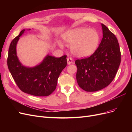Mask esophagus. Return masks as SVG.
I'll return each instance as SVG.
<instances>
[{
	"label": "esophagus",
	"mask_w": 132,
	"mask_h": 132,
	"mask_svg": "<svg viewBox=\"0 0 132 132\" xmlns=\"http://www.w3.org/2000/svg\"><path fill=\"white\" fill-rule=\"evenodd\" d=\"M67 62H68V64H70L73 63V59L71 58V57H69L67 58Z\"/></svg>",
	"instance_id": "obj_1"
}]
</instances>
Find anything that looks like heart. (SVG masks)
Here are the masks:
<instances>
[{
    "instance_id": "1",
    "label": "heart",
    "mask_w": 132,
    "mask_h": 132,
    "mask_svg": "<svg viewBox=\"0 0 132 132\" xmlns=\"http://www.w3.org/2000/svg\"><path fill=\"white\" fill-rule=\"evenodd\" d=\"M67 45H71V51L76 56L87 57L93 54L98 47L100 37L96 31L86 27L69 30L63 35ZM62 47V44H60Z\"/></svg>"
}]
</instances>
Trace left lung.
Instances as JSON below:
<instances>
[{
    "label": "left lung",
    "mask_w": 132,
    "mask_h": 132,
    "mask_svg": "<svg viewBox=\"0 0 132 132\" xmlns=\"http://www.w3.org/2000/svg\"><path fill=\"white\" fill-rule=\"evenodd\" d=\"M103 37L98 47L90 57L75 61L77 80L86 91L100 90L113 81L121 63V54L115 35L103 23Z\"/></svg>",
    "instance_id": "obj_1"
}]
</instances>
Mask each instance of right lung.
Masks as SVG:
<instances>
[{
	"label": "right lung",
	"instance_id": "1",
	"mask_svg": "<svg viewBox=\"0 0 132 132\" xmlns=\"http://www.w3.org/2000/svg\"><path fill=\"white\" fill-rule=\"evenodd\" d=\"M25 31L22 30L10 43L7 67L16 85L23 93L36 96H47L56 88L59 76L67 64V55L56 58L47 55L42 62L35 67L22 65L17 57L16 46Z\"/></svg>",
	"mask_w": 132,
	"mask_h": 132
}]
</instances>
